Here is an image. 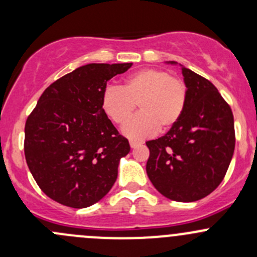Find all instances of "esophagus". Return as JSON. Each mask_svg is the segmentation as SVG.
I'll return each mask as SVG.
<instances>
[{"mask_svg":"<svg viewBox=\"0 0 257 257\" xmlns=\"http://www.w3.org/2000/svg\"><path fill=\"white\" fill-rule=\"evenodd\" d=\"M129 144H131L132 148H137V147H139V145H142L141 142H137V141H131L129 142Z\"/></svg>","mask_w":257,"mask_h":257,"instance_id":"1","label":"esophagus"}]
</instances>
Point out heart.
<instances>
[{
  "instance_id": "b5f03b06",
  "label": "heart",
  "mask_w": 257,
  "mask_h": 257,
  "mask_svg": "<svg viewBox=\"0 0 257 257\" xmlns=\"http://www.w3.org/2000/svg\"><path fill=\"white\" fill-rule=\"evenodd\" d=\"M188 88L183 79L162 69L136 72L119 87L109 85L102 93L103 112L115 124H124L138 104L141 113L123 126V134L134 141L155 136L159 129L174 126L185 109Z\"/></svg>"
}]
</instances>
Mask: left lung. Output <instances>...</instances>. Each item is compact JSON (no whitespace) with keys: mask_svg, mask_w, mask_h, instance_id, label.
<instances>
[{"mask_svg":"<svg viewBox=\"0 0 257 257\" xmlns=\"http://www.w3.org/2000/svg\"><path fill=\"white\" fill-rule=\"evenodd\" d=\"M181 72L188 88L185 109L165 136L147 142V174L165 198L190 203L222 181L234 154L235 129L231 108L216 87L184 66Z\"/></svg>","mask_w":257,"mask_h":257,"instance_id":"8db88e82","label":"left lung"}]
</instances>
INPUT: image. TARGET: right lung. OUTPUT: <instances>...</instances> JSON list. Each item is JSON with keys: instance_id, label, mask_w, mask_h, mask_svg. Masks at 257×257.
<instances>
[{"instance_id": "right-lung-1", "label": "right lung", "mask_w": 257, "mask_h": 257, "mask_svg": "<svg viewBox=\"0 0 257 257\" xmlns=\"http://www.w3.org/2000/svg\"><path fill=\"white\" fill-rule=\"evenodd\" d=\"M133 63H90L42 93L25 126V157L41 190L62 205L82 209L104 198L131 150L103 112L107 83Z\"/></svg>"}]
</instances>
